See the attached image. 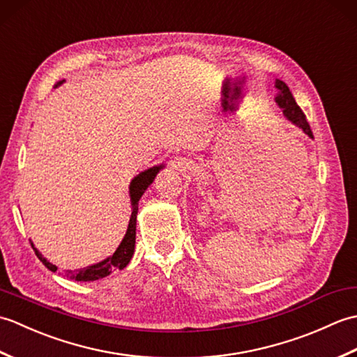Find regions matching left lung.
Returning a JSON list of instances; mask_svg holds the SVG:
<instances>
[{"label":"left lung","instance_id":"left-lung-1","mask_svg":"<svg viewBox=\"0 0 357 357\" xmlns=\"http://www.w3.org/2000/svg\"><path fill=\"white\" fill-rule=\"evenodd\" d=\"M276 89H278V96H276V102L280 109H282L284 116L293 123L296 127H299L302 132L305 135H308L310 138H313V132L312 128H310L308 121L304 115V112L301 110V107L298 104H296L294 98L290 92V89L285 84L284 81L276 79Z\"/></svg>","mask_w":357,"mask_h":357}]
</instances>
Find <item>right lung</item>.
<instances>
[{
    "mask_svg": "<svg viewBox=\"0 0 357 357\" xmlns=\"http://www.w3.org/2000/svg\"><path fill=\"white\" fill-rule=\"evenodd\" d=\"M63 82L64 81H59L55 87L63 84ZM162 167H164L162 164L150 167V169L141 172L139 174H136V176L132 179L130 187H128V195H130V202H132V216H130V221H128L126 236L123 238V241H121V244L116 248V252L112 256H109L107 259H104V261L93 264V265H89V267L79 268V270H64V276L75 279V280H79V282H90V280H98V279L109 276L113 270H123L124 267H127V264L130 262L133 252H135L138 202L141 199V196L144 195V192L147 190V187L153 183L158 172L161 170ZM30 244H32V248L35 250V255L38 256V259H40L45 265V267H47L50 271L58 270L56 265L50 264L40 252H38L33 245V242H30Z\"/></svg>",
    "mask_w": 357,
    "mask_h": 357,
    "instance_id": "right-lung-1",
    "label": "right lung"
}]
</instances>
